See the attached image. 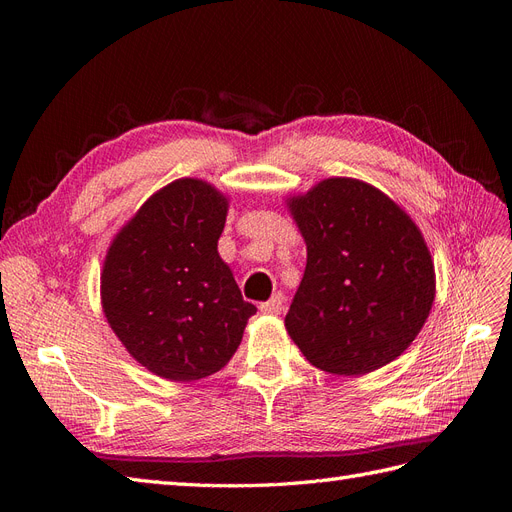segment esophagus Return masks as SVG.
Returning <instances> with one entry per match:
<instances>
[{
	"mask_svg": "<svg viewBox=\"0 0 512 512\" xmlns=\"http://www.w3.org/2000/svg\"><path fill=\"white\" fill-rule=\"evenodd\" d=\"M282 309H284V294L282 292L273 294V297L267 303L260 305V312L262 314H280Z\"/></svg>",
	"mask_w": 512,
	"mask_h": 512,
	"instance_id": "34e87169",
	"label": "esophagus"
}]
</instances>
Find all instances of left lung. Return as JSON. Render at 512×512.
<instances>
[{
  "instance_id": "left-lung-1",
  "label": "left lung",
  "mask_w": 512,
  "mask_h": 512,
  "mask_svg": "<svg viewBox=\"0 0 512 512\" xmlns=\"http://www.w3.org/2000/svg\"><path fill=\"white\" fill-rule=\"evenodd\" d=\"M290 211L307 265L286 314L305 359L337 376L369 374L423 329L436 275L421 230L393 200L356 179H324Z\"/></svg>"
}]
</instances>
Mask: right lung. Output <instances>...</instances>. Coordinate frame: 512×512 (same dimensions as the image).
<instances>
[{"label":"right lung","mask_w":512,"mask_h":512,"mask_svg":"<svg viewBox=\"0 0 512 512\" xmlns=\"http://www.w3.org/2000/svg\"><path fill=\"white\" fill-rule=\"evenodd\" d=\"M228 200L198 179L153 194L104 260L102 307L134 359L166 380L220 371L256 314L218 254Z\"/></svg>","instance_id":"obj_1"}]
</instances>
